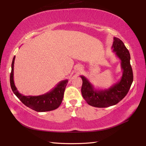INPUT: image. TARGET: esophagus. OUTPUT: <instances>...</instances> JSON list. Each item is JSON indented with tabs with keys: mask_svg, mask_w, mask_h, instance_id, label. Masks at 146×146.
<instances>
[{
	"mask_svg": "<svg viewBox=\"0 0 146 146\" xmlns=\"http://www.w3.org/2000/svg\"><path fill=\"white\" fill-rule=\"evenodd\" d=\"M75 70H76V71H82V66H80V65H78V66H77L76 67V68H75Z\"/></svg>",
	"mask_w": 146,
	"mask_h": 146,
	"instance_id": "obj_1",
	"label": "esophagus"
}]
</instances>
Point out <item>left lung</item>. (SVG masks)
Wrapping results in <instances>:
<instances>
[{
    "instance_id": "8db88e82",
    "label": "left lung",
    "mask_w": 146,
    "mask_h": 146,
    "mask_svg": "<svg viewBox=\"0 0 146 146\" xmlns=\"http://www.w3.org/2000/svg\"><path fill=\"white\" fill-rule=\"evenodd\" d=\"M111 48L120 60L122 75L119 81L108 89L97 90L85 76H80L83 81L81 89L82 96L91 106L104 108L116 105L127 94L132 83L133 72L128 49L120 39L115 37Z\"/></svg>"
}]
</instances>
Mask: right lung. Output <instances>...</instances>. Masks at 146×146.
Returning a JSON list of instances; mask_svg holds the SVG:
<instances>
[{
	"label": "right lung",
	"instance_id": "obj_1",
	"mask_svg": "<svg viewBox=\"0 0 146 146\" xmlns=\"http://www.w3.org/2000/svg\"><path fill=\"white\" fill-rule=\"evenodd\" d=\"M14 57L11 65L10 83L12 90L23 103L31 109L39 112L48 111L56 109L60 107L63 100L64 92L68 82V80H62L54 88L44 95L39 96H24L21 94L15 87L14 82Z\"/></svg>",
	"mask_w": 146,
	"mask_h": 146
}]
</instances>
